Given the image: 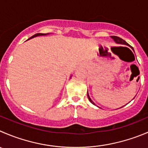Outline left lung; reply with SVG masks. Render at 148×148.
<instances>
[{
    "mask_svg": "<svg viewBox=\"0 0 148 148\" xmlns=\"http://www.w3.org/2000/svg\"><path fill=\"white\" fill-rule=\"evenodd\" d=\"M111 38H112V39H114V40L115 41V42H116V43L124 44V45H129L128 44H127V42H126L125 40H123V39H121V38H119V37H117V36H111ZM132 49H133V48H132ZM133 50H134V49H133ZM87 97H88V99H89V100H90V103H92L93 105H95V103H93V101L91 100V98H90V96H89L88 92H87Z\"/></svg>",
    "mask_w": 148,
    "mask_h": 148,
    "instance_id": "left-lung-1",
    "label": "left lung"
}]
</instances>
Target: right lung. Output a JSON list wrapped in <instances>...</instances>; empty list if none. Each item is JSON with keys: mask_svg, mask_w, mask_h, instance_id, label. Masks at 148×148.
I'll return each instance as SVG.
<instances>
[{"mask_svg": "<svg viewBox=\"0 0 148 148\" xmlns=\"http://www.w3.org/2000/svg\"><path fill=\"white\" fill-rule=\"evenodd\" d=\"M45 34H43V33H38V34H34V35H33V36H32L31 38H29V39H31V38H34V37H37V36L45 35ZM29 39H28V40H29Z\"/></svg>", "mask_w": 148, "mask_h": 148, "instance_id": "right-lung-1", "label": "right lung"}]
</instances>
